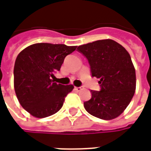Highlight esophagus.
I'll return each instance as SVG.
<instances>
[{
  "label": "esophagus",
  "instance_id": "obj_1",
  "mask_svg": "<svg viewBox=\"0 0 151 151\" xmlns=\"http://www.w3.org/2000/svg\"><path fill=\"white\" fill-rule=\"evenodd\" d=\"M74 88H75L76 91H82V89H83V86H75Z\"/></svg>",
  "mask_w": 151,
  "mask_h": 151
}]
</instances>
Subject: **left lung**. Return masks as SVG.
Instances as JSON below:
<instances>
[{"label":"left lung","instance_id":"1","mask_svg":"<svg viewBox=\"0 0 151 151\" xmlns=\"http://www.w3.org/2000/svg\"><path fill=\"white\" fill-rule=\"evenodd\" d=\"M78 51L88 60L92 77L100 79V91H91V98L84 102V108L102 120L116 118L129 104L136 90V73L129 53L112 40L83 44Z\"/></svg>","mask_w":151,"mask_h":151}]
</instances>
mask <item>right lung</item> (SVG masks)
I'll return each mask as SVG.
<instances>
[{"mask_svg":"<svg viewBox=\"0 0 151 151\" xmlns=\"http://www.w3.org/2000/svg\"><path fill=\"white\" fill-rule=\"evenodd\" d=\"M76 48L65 44L35 43L18 55L14 69L15 93L22 107L31 116L44 118L62 108L73 86L61 85L52 79L65 56Z\"/></svg>","mask_w":151,"mask_h":151,"instance_id":"right-lung-1","label":"right lung"}]
</instances>
